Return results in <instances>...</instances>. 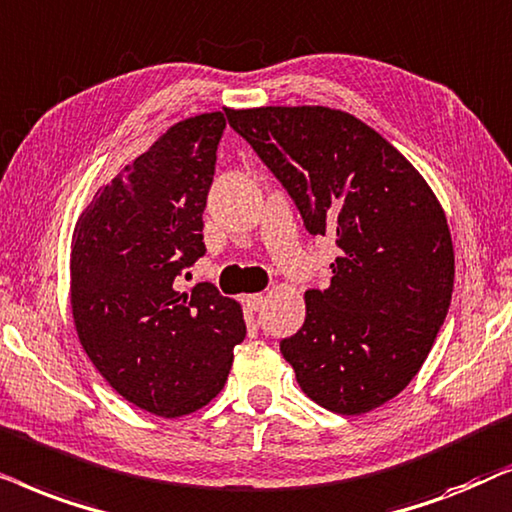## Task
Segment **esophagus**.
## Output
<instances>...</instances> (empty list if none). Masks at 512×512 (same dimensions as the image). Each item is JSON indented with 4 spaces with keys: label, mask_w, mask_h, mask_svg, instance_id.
<instances>
[{
    "label": "esophagus",
    "mask_w": 512,
    "mask_h": 512,
    "mask_svg": "<svg viewBox=\"0 0 512 512\" xmlns=\"http://www.w3.org/2000/svg\"><path fill=\"white\" fill-rule=\"evenodd\" d=\"M264 302H267V297H264V295H248V297H245V306H248L250 311H260Z\"/></svg>",
    "instance_id": "1"
}]
</instances>
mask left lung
<instances>
[{
    "mask_svg": "<svg viewBox=\"0 0 512 512\" xmlns=\"http://www.w3.org/2000/svg\"><path fill=\"white\" fill-rule=\"evenodd\" d=\"M288 194L311 234L337 236L325 290L281 353L325 410L365 414L424 365L454 290V245L438 196L391 142L342 109H224Z\"/></svg>",
    "mask_w": 512,
    "mask_h": 512,
    "instance_id": "obj_1",
    "label": "left lung"
}]
</instances>
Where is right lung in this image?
I'll return each mask as SVG.
<instances>
[{"instance_id":"1","label":"right lung","mask_w":512,"mask_h":512,"mask_svg":"<svg viewBox=\"0 0 512 512\" xmlns=\"http://www.w3.org/2000/svg\"><path fill=\"white\" fill-rule=\"evenodd\" d=\"M222 112L177 121L95 192L74 224L70 304L79 342L107 384L163 419L206 407L227 384L243 309L210 283L175 278L206 252L203 208Z\"/></svg>"}]
</instances>
